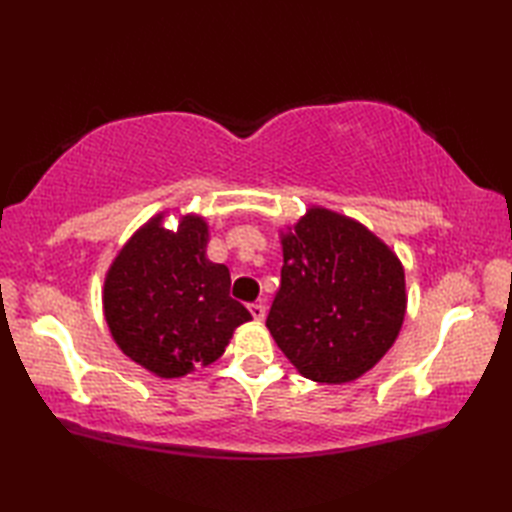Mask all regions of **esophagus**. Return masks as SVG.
<instances>
[{"mask_svg":"<svg viewBox=\"0 0 512 512\" xmlns=\"http://www.w3.org/2000/svg\"><path fill=\"white\" fill-rule=\"evenodd\" d=\"M248 310H250V314H253L255 321H264V319H266V306H264L262 301H259V303H250Z\"/></svg>","mask_w":512,"mask_h":512,"instance_id":"1","label":"esophagus"}]
</instances>
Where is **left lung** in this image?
Returning <instances> with one entry per match:
<instances>
[{
	"instance_id": "obj_1",
	"label": "left lung",
	"mask_w": 512,
	"mask_h": 512,
	"mask_svg": "<svg viewBox=\"0 0 512 512\" xmlns=\"http://www.w3.org/2000/svg\"><path fill=\"white\" fill-rule=\"evenodd\" d=\"M284 266L266 328L314 383H352L398 339L407 312L405 268L367 226L310 206L281 231Z\"/></svg>"
}]
</instances>
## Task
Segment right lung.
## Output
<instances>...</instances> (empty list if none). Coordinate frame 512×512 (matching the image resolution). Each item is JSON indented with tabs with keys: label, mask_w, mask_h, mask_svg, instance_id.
Masks as SVG:
<instances>
[{
	"label": "right lung",
	"mask_w": 512,
	"mask_h": 512,
	"mask_svg": "<svg viewBox=\"0 0 512 512\" xmlns=\"http://www.w3.org/2000/svg\"><path fill=\"white\" fill-rule=\"evenodd\" d=\"M151 217L118 250L105 275L103 312L121 352L160 378H182L215 363L250 321L228 297L231 273L206 257L209 224L180 217L176 231Z\"/></svg>",
	"instance_id": "1"
}]
</instances>
